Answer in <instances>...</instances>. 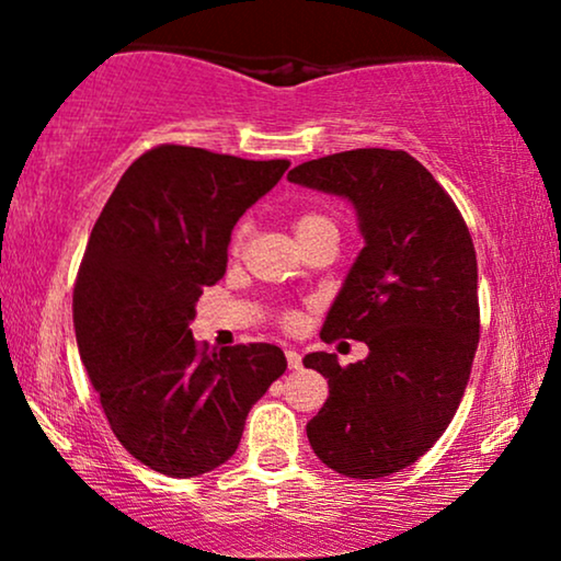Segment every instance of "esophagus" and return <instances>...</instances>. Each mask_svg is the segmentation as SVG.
I'll use <instances>...</instances> for the list:
<instances>
[{"instance_id":"esophagus-1","label":"esophagus","mask_w":561,"mask_h":561,"mask_svg":"<svg viewBox=\"0 0 561 561\" xmlns=\"http://www.w3.org/2000/svg\"><path fill=\"white\" fill-rule=\"evenodd\" d=\"M285 356H287L289 369H300V353L298 351H293V347H289V351H285Z\"/></svg>"}]
</instances>
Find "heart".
Returning a JSON list of instances; mask_svg holds the SVG:
<instances>
[{
    "label": "heart",
    "mask_w": 561,
    "mask_h": 561,
    "mask_svg": "<svg viewBox=\"0 0 561 561\" xmlns=\"http://www.w3.org/2000/svg\"><path fill=\"white\" fill-rule=\"evenodd\" d=\"M321 227H334V224L327 216L317 214V210H306V214H300L298 218H295V234L298 237L308 234V231H313V229H321ZM285 324H295V317H285Z\"/></svg>",
    "instance_id": "obj_1"
}]
</instances>
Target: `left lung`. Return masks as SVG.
<instances>
[{
    "label": "left lung",
    "instance_id": "left-lung-1",
    "mask_svg": "<svg viewBox=\"0 0 561 561\" xmlns=\"http://www.w3.org/2000/svg\"><path fill=\"white\" fill-rule=\"evenodd\" d=\"M287 179L353 203L364 237L321 340H362L369 356L351 366L324 351L302 358L330 382L308 443L345 478H385L435 446L465 396L480 340L472 237L448 192L403 150L334 152Z\"/></svg>",
    "mask_w": 561,
    "mask_h": 561
}]
</instances>
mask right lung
I'll return each instance as SVG.
<instances>
[{
  "instance_id": "obj_1",
  "label": "right lung",
  "mask_w": 561,
  "mask_h": 561,
  "mask_svg": "<svg viewBox=\"0 0 561 561\" xmlns=\"http://www.w3.org/2000/svg\"><path fill=\"white\" fill-rule=\"evenodd\" d=\"M160 145L134 160L96 218L73 289V324L102 411L134 459L197 478L240 446L253 403L287 369L282 347L208 351L197 298L227 272L231 229L287 171Z\"/></svg>"
}]
</instances>
